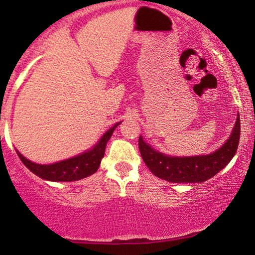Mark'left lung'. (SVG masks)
<instances>
[{
	"label": "left lung",
	"mask_w": 255,
	"mask_h": 255,
	"mask_svg": "<svg viewBox=\"0 0 255 255\" xmlns=\"http://www.w3.org/2000/svg\"><path fill=\"white\" fill-rule=\"evenodd\" d=\"M240 115L233 133L218 150L210 154L193 157H172L158 152L139 136V150L145 164L154 176L172 183L204 182L218 174L235 156L240 142Z\"/></svg>",
	"instance_id": "8db88e82"
}]
</instances>
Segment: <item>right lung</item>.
<instances>
[{"label":"right lung","instance_id":"right-lung-1","mask_svg":"<svg viewBox=\"0 0 255 255\" xmlns=\"http://www.w3.org/2000/svg\"><path fill=\"white\" fill-rule=\"evenodd\" d=\"M120 124L121 122L115 124L110 129L105 131L97 144L93 146V148L87 150L79 156L61 160L54 164H37V163L31 162L27 158H25L19 151H16V153L26 168L30 169L34 175L43 180L55 181V182H71V181L81 180V178L95 174L98 170L102 158L104 157L107 142L109 141L114 130Z\"/></svg>","mask_w":255,"mask_h":255}]
</instances>
